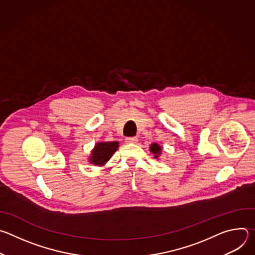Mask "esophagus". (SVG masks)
<instances>
[{"instance_id": "obj_1", "label": "esophagus", "mask_w": 255, "mask_h": 255, "mask_svg": "<svg viewBox=\"0 0 255 255\" xmlns=\"http://www.w3.org/2000/svg\"><path fill=\"white\" fill-rule=\"evenodd\" d=\"M137 141H138L137 137H128V138H126L127 143H136Z\"/></svg>"}]
</instances>
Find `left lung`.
I'll use <instances>...</instances> for the list:
<instances>
[{
	"label": "left lung",
	"instance_id": "left-lung-1",
	"mask_svg": "<svg viewBox=\"0 0 255 255\" xmlns=\"http://www.w3.org/2000/svg\"><path fill=\"white\" fill-rule=\"evenodd\" d=\"M150 151L154 154V157L157 158L160 155V153H161V147L159 146L158 144L153 143V144L150 145Z\"/></svg>",
	"mask_w": 255,
	"mask_h": 255
}]
</instances>
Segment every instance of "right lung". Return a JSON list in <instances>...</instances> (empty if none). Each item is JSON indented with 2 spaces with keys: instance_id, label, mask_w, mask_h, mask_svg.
Instances as JSON below:
<instances>
[{
  "instance_id": "obj_1",
  "label": "right lung",
  "mask_w": 255,
  "mask_h": 255,
  "mask_svg": "<svg viewBox=\"0 0 255 255\" xmlns=\"http://www.w3.org/2000/svg\"><path fill=\"white\" fill-rule=\"evenodd\" d=\"M118 146L119 145L117 141L98 143L92 152V156L90 159L91 162L97 165H103L111 158V156L117 150Z\"/></svg>"
}]
</instances>
